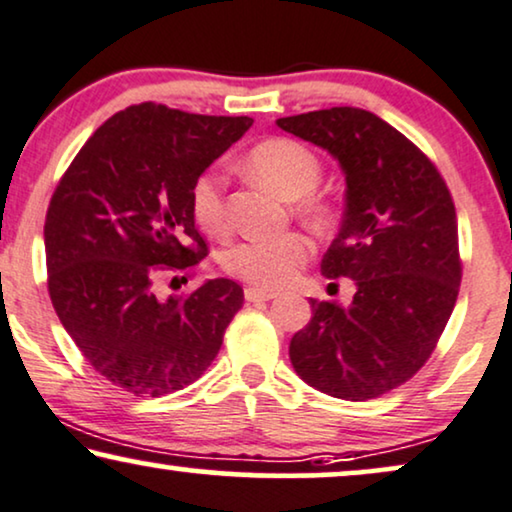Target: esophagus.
I'll return each instance as SVG.
<instances>
[{
	"label": "esophagus",
	"instance_id": "obj_1",
	"mask_svg": "<svg viewBox=\"0 0 512 512\" xmlns=\"http://www.w3.org/2000/svg\"><path fill=\"white\" fill-rule=\"evenodd\" d=\"M243 295L248 302H269V299L276 297V292L271 290H262V288H245Z\"/></svg>",
	"mask_w": 512,
	"mask_h": 512
}]
</instances>
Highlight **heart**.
<instances>
[{
    "mask_svg": "<svg viewBox=\"0 0 512 512\" xmlns=\"http://www.w3.org/2000/svg\"><path fill=\"white\" fill-rule=\"evenodd\" d=\"M245 170L264 185L274 187L285 199L297 202V215L311 227H325L332 217L330 203L311 194L320 182V161L302 142L269 138L245 154ZM192 215L210 236L229 234V208L224 194V177L217 170H203L192 185ZM311 257V241L299 231L278 236L243 238L224 250L222 264L231 276L255 288H283L297 276Z\"/></svg>",
    "mask_w": 512,
    "mask_h": 512,
    "instance_id": "heart-1",
    "label": "heart"
}]
</instances>
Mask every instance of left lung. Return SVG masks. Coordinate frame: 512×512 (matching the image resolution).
Returning <instances> with one entry per match:
<instances>
[{
  "instance_id": "left-lung-1",
  "label": "left lung",
  "mask_w": 512,
  "mask_h": 512,
  "mask_svg": "<svg viewBox=\"0 0 512 512\" xmlns=\"http://www.w3.org/2000/svg\"><path fill=\"white\" fill-rule=\"evenodd\" d=\"M276 124L342 166L344 220L320 271L356 283L349 306L311 299L309 325L290 342L292 367L332 398H379L424 367L452 316L461 283L452 194L433 161L367 109Z\"/></svg>"
}]
</instances>
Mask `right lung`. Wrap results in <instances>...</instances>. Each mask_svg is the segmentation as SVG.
<instances>
[{
    "instance_id": "add662e5",
    "label": "right lung",
    "mask_w": 512,
    "mask_h": 512,
    "mask_svg": "<svg viewBox=\"0 0 512 512\" xmlns=\"http://www.w3.org/2000/svg\"><path fill=\"white\" fill-rule=\"evenodd\" d=\"M250 126V117L133 105L86 140L51 196L53 309L93 370L128 393L159 398L194 384L241 309L243 288L229 278L168 299L156 283L208 255L189 194Z\"/></svg>"
}]
</instances>
